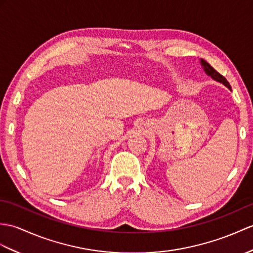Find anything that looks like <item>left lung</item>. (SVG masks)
<instances>
[{"instance_id": "obj_1", "label": "left lung", "mask_w": 253, "mask_h": 253, "mask_svg": "<svg viewBox=\"0 0 253 253\" xmlns=\"http://www.w3.org/2000/svg\"><path fill=\"white\" fill-rule=\"evenodd\" d=\"M201 62H202V66L204 67L205 72H206L208 75H210L211 78L214 79L215 81L221 82V83H223V84H224L227 88H230V89H231V85H230V83H228V82L226 81V79L224 78V76L221 75L218 71H216L215 69H213V67H211L210 64H209L206 60L202 59V61H201Z\"/></svg>"}]
</instances>
